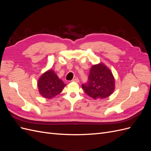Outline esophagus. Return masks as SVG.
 <instances>
[{"label":"esophagus","mask_w":151,"mask_h":151,"mask_svg":"<svg viewBox=\"0 0 151 151\" xmlns=\"http://www.w3.org/2000/svg\"><path fill=\"white\" fill-rule=\"evenodd\" d=\"M72 82H75V83H78L79 82V79L78 78H77V77H76V78H74V79H72Z\"/></svg>","instance_id":"34e87169"}]
</instances>
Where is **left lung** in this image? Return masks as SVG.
I'll return each mask as SVG.
<instances>
[{"label": "left lung", "instance_id": "8db88e82", "mask_svg": "<svg viewBox=\"0 0 151 151\" xmlns=\"http://www.w3.org/2000/svg\"><path fill=\"white\" fill-rule=\"evenodd\" d=\"M88 79V83L83 84L82 88L94 99L106 98L115 90V78L109 68L103 63L91 67Z\"/></svg>", "mask_w": 151, "mask_h": 151}]
</instances>
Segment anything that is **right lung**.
<instances>
[{"mask_svg":"<svg viewBox=\"0 0 151 151\" xmlns=\"http://www.w3.org/2000/svg\"><path fill=\"white\" fill-rule=\"evenodd\" d=\"M37 86L42 96L52 99L60 94L66 84L58 78L54 70L49 69L40 77Z\"/></svg>","mask_w":151,"mask_h":151,"instance_id":"1","label":"right lung"}]
</instances>
